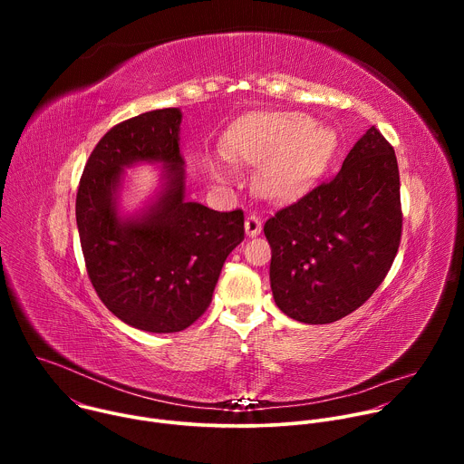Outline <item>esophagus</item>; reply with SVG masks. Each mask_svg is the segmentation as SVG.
<instances>
[{"instance_id": "obj_1", "label": "esophagus", "mask_w": 464, "mask_h": 464, "mask_svg": "<svg viewBox=\"0 0 464 464\" xmlns=\"http://www.w3.org/2000/svg\"><path fill=\"white\" fill-rule=\"evenodd\" d=\"M244 227H246V235L247 237H256L260 231H262V222L258 217L255 215H249L244 222Z\"/></svg>"}]
</instances>
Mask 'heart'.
<instances>
[{
	"instance_id": "heart-1",
	"label": "heart",
	"mask_w": 464,
	"mask_h": 464,
	"mask_svg": "<svg viewBox=\"0 0 464 464\" xmlns=\"http://www.w3.org/2000/svg\"><path fill=\"white\" fill-rule=\"evenodd\" d=\"M333 134L297 111L249 113L222 138L224 158L258 165L255 183L262 196L279 200L304 187L333 154ZM215 178H226L220 163H211Z\"/></svg>"
}]
</instances>
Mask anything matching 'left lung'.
I'll list each match as a JSON object with an SVG mask.
<instances>
[{
    "mask_svg": "<svg viewBox=\"0 0 464 464\" xmlns=\"http://www.w3.org/2000/svg\"><path fill=\"white\" fill-rule=\"evenodd\" d=\"M277 306L324 324L360 308L401 246V176L392 147L371 126L342 170L264 224Z\"/></svg>",
    "mask_w": 464,
    "mask_h": 464,
    "instance_id": "left-lung-1",
    "label": "left lung"
}]
</instances>
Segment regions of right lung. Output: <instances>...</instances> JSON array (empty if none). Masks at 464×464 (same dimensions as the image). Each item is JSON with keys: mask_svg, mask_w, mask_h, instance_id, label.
I'll return each mask as SVG.
<instances>
[{"mask_svg": "<svg viewBox=\"0 0 464 464\" xmlns=\"http://www.w3.org/2000/svg\"><path fill=\"white\" fill-rule=\"evenodd\" d=\"M179 108L115 124L93 149L77 192V227L90 281L106 308L154 334L179 333L200 317L227 255L244 240V213L185 200ZM164 167L162 190L141 214L118 215L123 169Z\"/></svg>", "mask_w": 464, "mask_h": 464, "instance_id": "1", "label": "right lung"}]
</instances>
